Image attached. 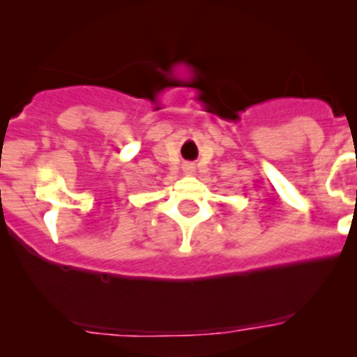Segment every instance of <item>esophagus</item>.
Listing matches in <instances>:
<instances>
[{
	"mask_svg": "<svg viewBox=\"0 0 357 357\" xmlns=\"http://www.w3.org/2000/svg\"><path fill=\"white\" fill-rule=\"evenodd\" d=\"M195 172V166L193 164H184V173H188V175H191V173Z\"/></svg>",
	"mask_w": 357,
	"mask_h": 357,
	"instance_id": "1",
	"label": "esophagus"
}]
</instances>
